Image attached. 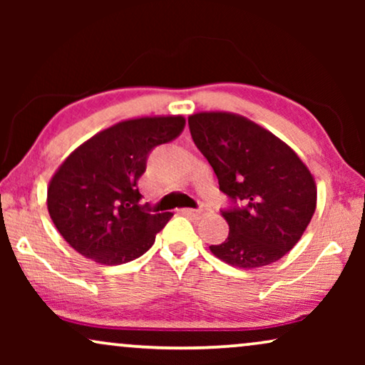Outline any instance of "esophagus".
Masks as SVG:
<instances>
[{"instance_id": "obj_1", "label": "esophagus", "mask_w": 365, "mask_h": 365, "mask_svg": "<svg viewBox=\"0 0 365 365\" xmlns=\"http://www.w3.org/2000/svg\"><path fill=\"white\" fill-rule=\"evenodd\" d=\"M182 214H187V216H194V217H201L204 214H207V207L202 209H191V207H184L181 209Z\"/></svg>"}]
</instances>
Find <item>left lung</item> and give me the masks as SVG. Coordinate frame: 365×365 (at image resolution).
<instances>
[{"label":"left lung","mask_w":365,"mask_h":365,"mask_svg":"<svg viewBox=\"0 0 365 365\" xmlns=\"http://www.w3.org/2000/svg\"><path fill=\"white\" fill-rule=\"evenodd\" d=\"M192 141L211 164L229 224L224 242L209 246L234 267L272 264L291 251L316 211L312 174L287 144L231 113H199L187 119Z\"/></svg>","instance_id":"8db88e82"}]
</instances>
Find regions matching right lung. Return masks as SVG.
Returning <instances> with one entry per match:
<instances>
[{"label": "right lung", "instance_id": "right-lung-1", "mask_svg": "<svg viewBox=\"0 0 365 365\" xmlns=\"http://www.w3.org/2000/svg\"><path fill=\"white\" fill-rule=\"evenodd\" d=\"M182 116L129 119L98 133L68 156L48 187V211L74 251L106 266L143 256L171 212L141 206L138 181L159 144L182 133Z\"/></svg>", "mask_w": 365, "mask_h": 365}]
</instances>
